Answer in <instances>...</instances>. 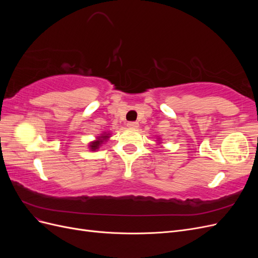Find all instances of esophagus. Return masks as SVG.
<instances>
[{
  "label": "esophagus",
  "instance_id": "obj_1",
  "mask_svg": "<svg viewBox=\"0 0 258 258\" xmlns=\"http://www.w3.org/2000/svg\"><path fill=\"white\" fill-rule=\"evenodd\" d=\"M127 127L130 129H137L139 127V123L137 121H130L127 123Z\"/></svg>",
  "mask_w": 258,
  "mask_h": 258
}]
</instances>
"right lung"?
<instances>
[{
	"label": "right lung",
	"instance_id": "1",
	"mask_svg": "<svg viewBox=\"0 0 258 258\" xmlns=\"http://www.w3.org/2000/svg\"><path fill=\"white\" fill-rule=\"evenodd\" d=\"M108 136H110V135H102V136L98 137L96 141H92L89 144L90 150L91 151H97L98 148H99V146H101V144H103V142H105V140H107L108 138H110Z\"/></svg>",
	"mask_w": 258,
	"mask_h": 258
}]
</instances>
